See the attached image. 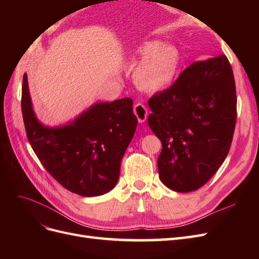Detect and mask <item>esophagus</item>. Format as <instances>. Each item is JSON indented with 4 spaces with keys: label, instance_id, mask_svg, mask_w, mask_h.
<instances>
[{
    "label": "esophagus",
    "instance_id": "34e87169",
    "mask_svg": "<svg viewBox=\"0 0 259 259\" xmlns=\"http://www.w3.org/2000/svg\"><path fill=\"white\" fill-rule=\"evenodd\" d=\"M134 113L137 116L139 123H144L147 120L148 110H147V108H146L145 105L140 104V103L136 104L134 106Z\"/></svg>",
    "mask_w": 259,
    "mask_h": 259
}]
</instances>
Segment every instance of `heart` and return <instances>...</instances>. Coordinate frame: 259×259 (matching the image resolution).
Wrapping results in <instances>:
<instances>
[{
    "instance_id": "obj_1",
    "label": "heart",
    "mask_w": 259,
    "mask_h": 259,
    "mask_svg": "<svg viewBox=\"0 0 259 259\" xmlns=\"http://www.w3.org/2000/svg\"><path fill=\"white\" fill-rule=\"evenodd\" d=\"M139 61L134 71L135 84L145 92H159L174 79L179 65V52L174 45L152 40L136 51Z\"/></svg>"
}]
</instances>
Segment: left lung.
Instances as JSON below:
<instances>
[{"label":"left lung","mask_w":259,"mask_h":259,"mask_svg":"<svg viewBox=\"0 0 259 259\" xmlns=\"http://www.w3.org/2000/svg\"><path fill=\"white\" fill-rule=\"evenodd\" d=\"M159 137L161 182L176 192L205 185L225 161L237 120L236 83L225 55L193 62L168 90L149 99Z\"/></svg>","instance_id":"1"}]
</instances>
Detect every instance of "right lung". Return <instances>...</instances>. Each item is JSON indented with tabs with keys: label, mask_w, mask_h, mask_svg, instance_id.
Here are the masks:
<instances>
[{
	"label": "right lung",
	"mask_w": 259,
	"mask_h": 259,
	"mask_svg": "<svg viewBox=\"0 0 259 259\" xmlns=\"http://www.w3.org/2000/svg\"><path fill=\"white\" fill-rule=\"evenodd\" d=\"M21 111L29 142L46 170L69 191L98 197L115 187L137 127L131 98L95 103L58 126L38 121L23 75Z\"/></svg>",
	"instance_id": "obj_1"
}]
</instances>
